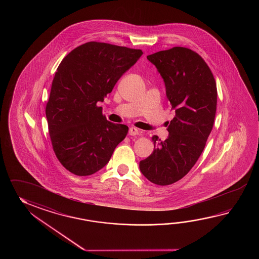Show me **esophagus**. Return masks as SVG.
Segmentation results:
<instances>
[{
    "instance_id": "1",
    "label": "esophagus",
    "mask_w": 259,
    "mask_h": 259,
    "mask_svg": "<svg viewBox=\"0 0 259 259\" xmlns=\"http://www.w3.org/2000/svg\"><path fill=\"white\" fill-rule=\"evenodd\" d=\"M139 133H140V131L138 130L137 127H130V131H128V134H130L131 136H135V135H139Z\"/></svg>"
}]
</instances>
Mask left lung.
Returning <instances> with one entry per match:
<instances>
[{
  "mask_svg": "<svg viewBox=\"0 0 259 259\" xmlns=\"http://www.w3.org/2000/svg\"><path fill=\"white\" fill-rule=\"evenodd\" d=\"M164 78L166 97L175 109L168 137L154 135V148L140 162L143 176L156 185L180 181L204 151L217 110V84L201 55L185 47H173L147 56Z\"/></svg>",
  "mask_w": 259,
  "mask_h": 259,
  "instance_id": "8db88e82",
  "label": "left lung"
}]
</instances>
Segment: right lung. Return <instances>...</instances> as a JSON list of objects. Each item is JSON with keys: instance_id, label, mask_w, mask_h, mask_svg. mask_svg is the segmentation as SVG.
Listing matches in <instances>:
<instances>
[{"instance_id": "obj_1", "label": "right lung", "mask_w": 259, "mask_h": 259, "mask_svg": "<svg viewBox=\"0 0 259 259\" xmlns=\"http://www.w3.org/2000/svg\"><path fill=\"white\" fill-rule=\"evenodd\" d=\"M140 49L90 41L62 60L46 104L57 159L77 176H90L110 160L128 127L108 121L97 105L143 55Z\"/></svg>"}]
</instances>
